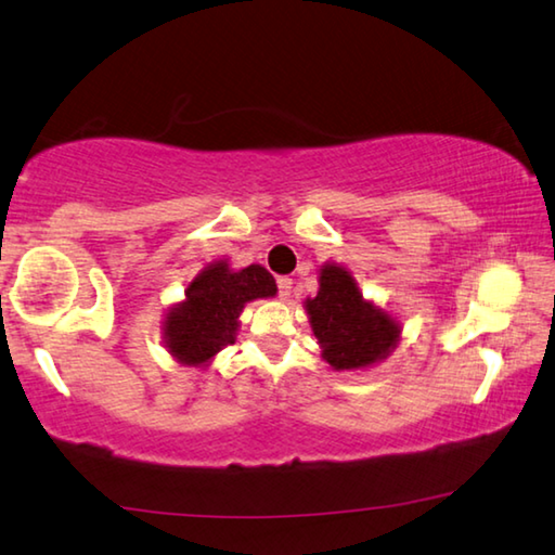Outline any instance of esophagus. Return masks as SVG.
I'll return each instance as SVG.
<instances>
[{"mask_svg":"<svg viewBox=\"0 0 555 555\" xmlns=\"http://www.w3.org/2000/svg\"><path fill=\"white\" fill-rule=\"evenodd\" d=\"M276 286H279V296L281 298H288V296H292V292H294V279L281 276V279H276Z\"/></svg>","mask_w":555,"mask_h":555,"instance_id":"1","label":"esophagus"}]
</instances>
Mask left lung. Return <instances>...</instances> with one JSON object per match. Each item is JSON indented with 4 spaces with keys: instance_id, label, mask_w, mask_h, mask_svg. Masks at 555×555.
<instances>
[{
    "instance_id": "left-lung-1",
    "label": "left lung",
    "mask_w": 555,
    "mask_h": 555,
    "mask_svg": "<svg viewBox=\"0 0 555 555\" xmlns=\"http://www.w3.org/2000/svg\"><path fill=\"white\" fill-rule=\"evenodd\" d=\"M319 294L306 301L323 358L336 371L373 365L398 343L400 325L388 313L363 301L356 279L340 267L321 269Z\"/></svg>"
}]
</instances>
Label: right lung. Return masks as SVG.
<instances>
[{
    "label": "right lung",
    "instance_id": "add662e5",
    "mask_svg": "<svg viewBox=\"0 0 555 555\" xmlns=\"http://www.w3.org/2000/svg\"><path fill=\"white\" fill-rule=\"evenodd\" d=\"M274 294L276 281L259 263L242 271H232L227 261L212 263L192 281L178 309L167 313V348L184 365L207 363L234 343L244 304Z\"/></svg>",
    "mask_w": 555,
    "mask_h": 555
}]
</instances>
